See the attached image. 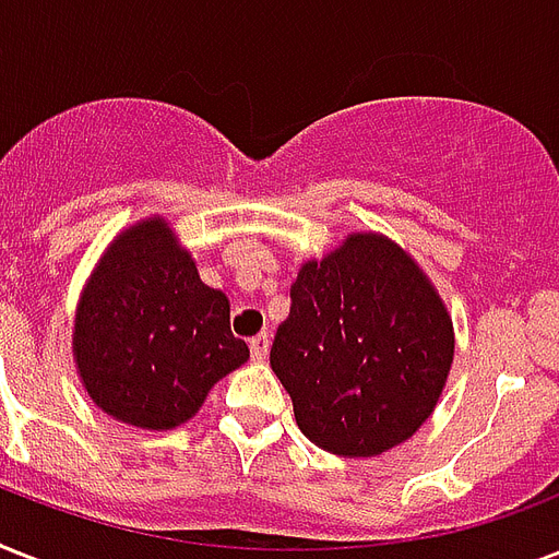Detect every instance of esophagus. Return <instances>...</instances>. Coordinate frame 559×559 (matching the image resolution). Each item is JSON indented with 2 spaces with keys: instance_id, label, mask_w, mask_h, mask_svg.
Wrapping results in <instances>:
<instances>
[{
  "instance_id": "esophagus-1",
  "label": "esophagus",
  "mask_w": 559,
  "mask_h": 559,
  "mask_svg": "<svg viewBox=\"0 0 559 559\" xmlns=\"http://www.w3.org/2000/svg\"><path fill=\"white\" fill-rule=\"evenodd\" d=\"M249 348H252V359L263 362V359L270 357V333L263 331L258 333V336H252V340H249Z\"/></svg>"
}]
</instances>
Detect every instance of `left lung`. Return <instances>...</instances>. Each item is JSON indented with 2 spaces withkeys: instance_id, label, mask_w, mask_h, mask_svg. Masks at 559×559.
I'll return each instance as SVG.
<instances>
[{
  "instance_id": "8db88e82",
  "label": "left lung",
  "mask_w": 559,
  "mask_h": 559,
  "mask_svg": "<svg viewBox=\"0 0 559 559\" xmlns=\"http://www.w3.org/2000/svg\"><path fill=\"white\" fill-rule=\"evenodd\" d=\"M270 362L298 429L342 459L408 441L438 406L452 357V316L420 263L380 231H350L305 261L289 287Z\"/></svg>"
}]
</instances>
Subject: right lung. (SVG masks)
Segmentation results:
<instances>
[{
	"instance_id": "1",
	"label": "right lung",
	"mask_w": 559,
	"mask_h": 559,
	"mask_svg": "<svg viewBox=\"0 0 559 559\" xmlns=\"http://www.w3.org/2000/svg\"><path fill=\"white\" fill-rule=\"evenodd\" d=\"M228 313L226 293L202 284L168 219H139L104 249L74 310L83 389L121 424L151 432L188 424L214 382L249 359Z\"/></svg>"
}]
</instances>
